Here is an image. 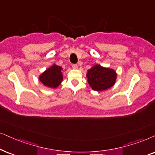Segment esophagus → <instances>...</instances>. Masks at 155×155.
Instances as JSON below:
<instances>
[{
    "label": "esophagus",
    "mask_w": 155,
    "mask_h": 155,
    "mask_svg": "<svg viewBox=\"0 0 155 155\" xmlns=\"http://www.w3.org/2000/svg\"><path fill=\"white\" fill-rule=\"evenodd\" d=\"M72 68H73V69H76L78 68V66H77V64H72Z\"/></svg>",
    "instance_id": "34e87169"
}]
</instances>
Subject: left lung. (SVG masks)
<instances>
[{"label":"left lung","instance_id":"left-lung-1","mask_svg":"<svg viewBox=\"0 0 155 155\" xmlns=\"http://www.w3.org/2000/svg\"><path fill=\"white\" fill-rule=\"evenodd\" d=\"M88 82L95 91H104L114 85L117 74L114 70L96 64L88 70Z\"/></svg>","mask_w":155,"mask_h":155}]
</instances>
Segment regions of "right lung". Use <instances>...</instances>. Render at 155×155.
<instances>
[{"instance_id":"obj_1","label":"right lung","mask_w":155,"mask_h":155,"mask_svg":"<svg viewBox=\"0 0 155 155\" xmlns=\"http://www.w3.org/2000/svg\"><path fill=\"white\" fill-rule=\"evenodd\" d=\"M62 68L56 64L51 66L40 76V81L45 86L51 88H57L63 79Z\"/></svg>"}]
</instances>
